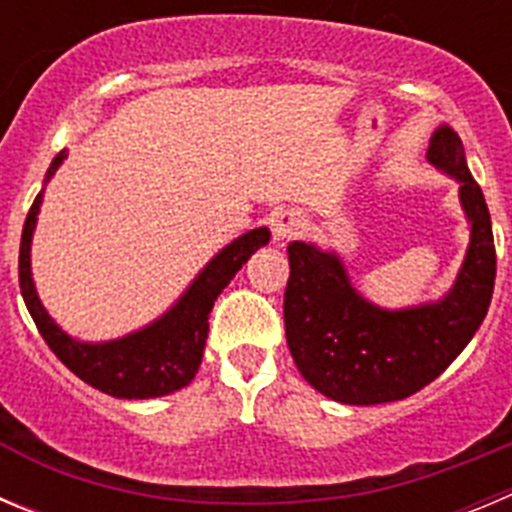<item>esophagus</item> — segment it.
<instances>
[{
    "label": "esophagus",
    "mask_w": 512,
    "mask_h": 512,
    "mask_svg": "<svg viewBox=\"0 0 512 512\" xmlns=\"http://www.w3.org/2000/svg\"><path fill=\"white\" fill-rule=\"evenodd\" d=\"M304 231V220L297 210H279L271 220V233L274 241H292Z\"/></svg>",
    "instance_id": "34e87169"
}]
</instances>
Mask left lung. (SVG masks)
<instances>
[{"instance_id": "obj_1", "label": "left lung", "mask_w": 512, "mask_h": 512, "mask_svg": "<svg viewBox=\"0 0 512 512\" xmlns=\"http://www.w3.org/2000/svg\"><path fill=\"white\" fill-rule=\"evenodd\" d=\"M426 159L457 180L470 243L452 289L434 302L386 309L370 302L337 251L289 243L284 294L287 345L304 381L350 406L401 401L429 386L467 348L495 287V243L485 195L470 175L462 139L439 126Z\"/></svg>"}]
</instances>
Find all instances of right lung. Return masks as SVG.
<instances>
[{
	"instance_id": "right-lung-1",
	"label": "right lung",
	"mask_w": 512,
	"mask_h": 512,
	"mask_svg": "<svg viewBox=\"0 0 512 512\" xmlns=\"http://www.w3.org/2000/svg\"><path fill=\"white\" fill-rule=\"evenodd\" d=\"M65 157H68L65 149L55 154L48 175H45V185L53 180ZM42 195H45V187L32 203L25 228H22L20 289L27 312L32 314L37 330L45 337L50 350L58 355L60 363L73 370L88 386L114 398H129V401L131 398L139 401V398L170 396V393L190 386L200 368V360H203L205 340H208V317L213 312L215 299L231 284L241 266L251 259V253L269 243V228H253L220 248L200 269V274L190 281V287L177 297V302L167 312L159 314L157 320L129 332V335L114 337V340L88 342L68 335L37 297L30 251Z\"/></svg>"
}]
</instances>
